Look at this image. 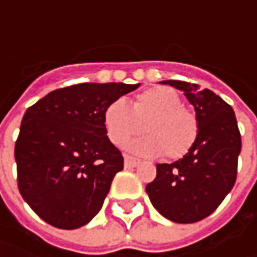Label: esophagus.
<instances>
[{"instance_id":"1","label":"esophagus","mask_w":257,"mask_h":257,"mask_svg":"<svg viewBox=\"0 0 257 257\" xmlns=\"http://www.w3.org/2000/svg\"><path fill=\"white\" fill-rule=\"evenodd\" d=\"M124 164L125 167H136L137 164H140V160L133 156H124Z\"/></svg>"}]
</instances>
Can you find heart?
<instances>
[{
	"label": "heart",
	"mask_w": 257,
	"mask_h": 257,
	"mask_svg": "<svg viewBox=\"0 0 257 257\" xmlns=\"http://www.w3.org/2000/svg\"><path fill=\"white\" fill-rule=\"evenodd\" d=\"M103 121L107 137L117 147L144 130L147 134L130 144V149L149 157L164 153L167 159H179L192 149L199 134L196 113L169 87L144 90L134 97L132 105L123 98L114 100L104 110Z\"/></svg>",
	"instance_id": "obj_1"
}]
</instances>
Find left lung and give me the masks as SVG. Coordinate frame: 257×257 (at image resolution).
<instances>
[{"label": "left lung", "mask_w": 257, "mask_h": 257, "mask_svg": "<svg viewBox=\"0 0 257 257\" xmlns=\"http://www.w3.org/2000/svg\"><path fill=\"white\" fill-rule=\"evenodd\" d=\"M163 84L184 91L199 118V134L183 159L156 166V179L146 192L166 219L199 222L210 216L233 189L242 137L234 111L219 95L186 81L167 80Z\"/></svg>", "instance_id": "obj_1"}]
</instances>
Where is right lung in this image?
I'll list each match as a JSON object with an SVG mask.
<instances>
[{"label": "right lung", "instance_id": "1", "mask_svg": "<svg viewBox=\"0 0 257 257\" xmlns=\"http://www.w3.org/2000/svg\"><path fill=\"white\" fill-rule=\"evenodd\" d=\"M137 87L70 85L27 108L15 142L17 183L23 199L44 222L71 230L100 212L124 163L107 137L104 110Z\"/></svg>", "mask_w": 257, "mask_h": 257}]
</instances>
